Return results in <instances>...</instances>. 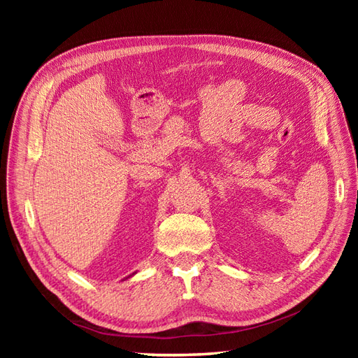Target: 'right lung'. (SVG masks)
<instances>
[{"instance_id": "add662e5", "label": "right lung", "mask_w": 358, "mask_h": 358, "mask_svg": "<svg viewBox=\"0 0 358 358\" xmlns=\"http://www.w3.org/2000/svg\"><path fill=\"white\" fill-rule=\"evenodd\" d=\"M128 278H129V276H128Z\"/></svg>"}]
</instances>
